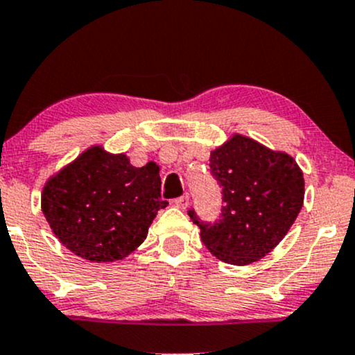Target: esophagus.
Segmentation results:
<instances>
[{
	"label": "esophagus",
	"instance_id": "34e87169",
	"mask_svg": "<svg viewBox=\"0 0 355 355\" xmlns=\"http://www.w3.org/2000/svg\"><path fill=\"white\" fill-rule=\"evenodd\" d=\"M189 203H190L189 195H182V197L175 198V200H173V205L178 207V209H182V210L187 209V207H189Z\"/></svg>",
	"mask_w": 355,
	"mask_h": 355
}]
</instances>
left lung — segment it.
Wrapping results in <instances>:
<instances>
[{
    "label": "left lung",
    "instance_id": "left-lung-1",
    "mask_svg": "<svg viewBox=\"0 0 355 355\" xmlns=\"http://www.w3.org/2000/svg\"><path fill=\"white\" fill-rule=\"evenodd\" d=\"M210 173L222 187V211L200 227L203 245L217 259L247 266L266 257L287 235L304 203V175L294 158L235 135L210 155Z\"/></svg>",
    "mask_w": 355,
    "mask_h": 355
}]
</instances>
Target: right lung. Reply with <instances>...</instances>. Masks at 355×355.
Here are the masks:
<instances>
[{"instance_id":"add662e5","label":"right lung","mask_w":355,"mask_h":355,"mask_svg":"<svg viewBox=\"0 0 355 355\" xmlns=\"http://www.w3.org/2000/svg\"><path fill=\"white\" fill-rule=\"evenodd\" d=\"M158 166L141 168L100 146L81 153L50 178L42 209L68 250L92 262H115L144 242L162 200Z\"/></svg>"}]
</instances>
